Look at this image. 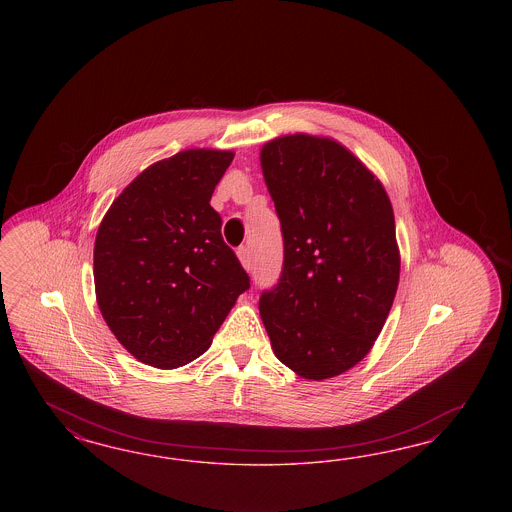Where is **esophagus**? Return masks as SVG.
Instances as JSON below:
<instances>
[{"label": "esophagus", "instance_id": "1", "mask_svg": "<svg viewBox=\"0 0 512 512\" xmlns=\"http://www.w3.org/2000/svg\"><path fill=\"white\" fill-rule=\"evenodd\" d=\"M236 255H238V261H240V264H242L246 270H249V268H251V255H249L248 246H242V248H238Z\"/></svg>", "mask_w": 512, "mask_h": 512}]
</instances>
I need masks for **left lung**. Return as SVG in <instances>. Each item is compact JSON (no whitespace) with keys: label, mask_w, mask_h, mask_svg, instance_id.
<instances>
[{"label":"left lung","mask_w":512,"mask_h":512,"mask_svg":"<svg viewBox=\"0 0 512 512\" xmlns=\"http://www.w3.org/2000/svg\"><path fill=\"white\" fill-rule=\"evenodd\" d=\"M285 261L259 310L272 351L296 375L323 381L370 353L400 281L387 191L338 140L281 135L261 148Z\"/></svg>","instance_id":"left-lung-1"}]
</instances>
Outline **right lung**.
Instances as JSON below:
<instances>
[{
  "mask_svg": "<svg viewBox=\"0 0 512 512\" xmlns=\"http://www.w3.org/2000/svg\"><path fill=\"white\" fill-rule=\"evenodd\" d=\"M233 157L191 148L157 161L114 199L97 229V306L142 364L172 370L201 357L249 289L210 206Z\"/></svg>",
  "mask_w": 512,
  "mask_h": 512,
  "instance_id": "add662e5",
  "label": "right lung"
}]
</instances>
